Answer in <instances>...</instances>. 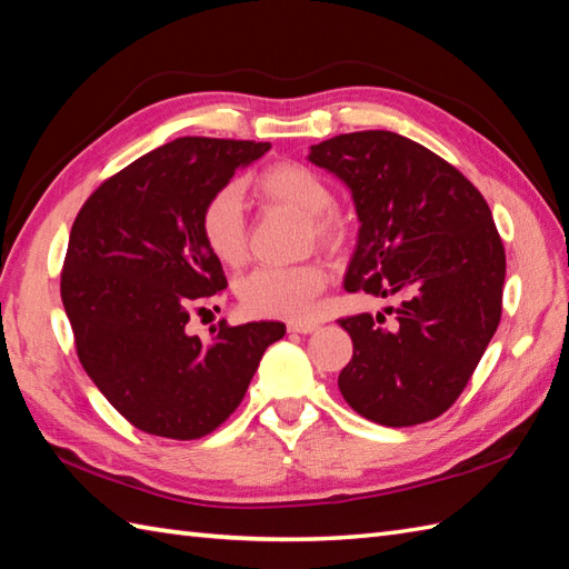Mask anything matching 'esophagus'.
Returning <instances> with one entry per match:
<instances>
[{
	"label": "esophagus",
	"instance_id": "esophagus-1",
	"mask_svg": "<svg viewBox=\"0 0 569 569\" xmlns=\"http://www.w3.org/2000/svg\"><path fill=\"white\" fill-rule=\"evenodd\" d=\"M288 332L312 335V332H317V325H312V322H290V325H288Z\"/></svg>",
	"mask_w": 569,
	"mask_h": 569
}]
</instances>
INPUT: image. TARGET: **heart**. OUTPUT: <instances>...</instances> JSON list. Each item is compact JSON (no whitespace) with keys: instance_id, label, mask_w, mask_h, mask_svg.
<instances>
[{"instance_id":"1","label":"heart","mask_w":569,"mask_h":569,"mask_svg":"<svg viewBox=\"0 0 569 569\" xmlns=\"http://www.w3.org/2000/svg\"><path fill=\"white\" fill-rule=\"evenodd\" d=\"M249 191L263 206H283L306 220V244L339 249L347 242V220L332 206L327 179L302 162H276L249 179ZM198 228L206 247L224 267H242L247 259V218L242 198L234 189H220L208 196ZM327 286V269L320 261L290 263V267H259L237 286L244 312L273 320H310L315 298Z\"/></svg>"}]
</instances>
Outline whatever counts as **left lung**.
I'll return each instance as SVG.
<instances>
[{
    "label": "left lung",
    "instance_id": "8db88e82",
    "mask_svg": "<svg viewBox=\"0 0 569 569\" xmlns=\"http://www.w3.org/2000/svg\"><path fill=\"white\" fill-rule=\"evenodd\" d=\"M308 160L347 183L359 242L345 288L400 296L386 315L339 320L353 356L339 373L351 409L382 427L436 419L463 392L501 317L507 257L482 193L409 138L361 130L312 144Z\"/></svg>",
    "mask_w": 569,
    "mask_h": 569
}]
</instances>
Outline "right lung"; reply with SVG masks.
<instances>
[{
  "mask_svg": "<svg viewBox=\"0 0 569 569\" xmlns=\"http://www.w3.org/2000/svg\"><path fill=\"white\" fill-rule=\"evenodd\" d=\"M269 150L177 138L106 179L74 218L60 296L79 363L144 433L191 441L218 429L286 335L281 322H220L210 341L187 332L196 302L228 286L198 228L201 208Z\"/></svg>",
  "mask_w": 569,
  "mask_h": 569,
  "instance_id": "obj_1",
  "label": "right lung"
}]
</instances>
